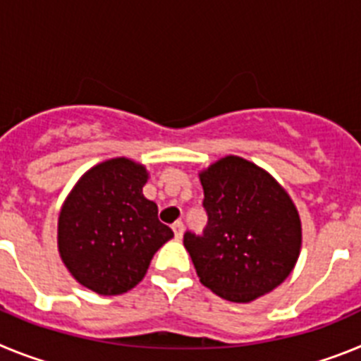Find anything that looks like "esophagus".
<instances>
[{
  "label": "esophagus",
  "instance_id": "obj_1",
  "mask_svg": "<svg viewBox=\"0 0 361 361\" xmlns=\"http://www.w3.org/2000/svg\"><path fill=\"white\" fill-rule=\"evenodd\" d=\"M171 228H173L175 238H177V240H180V238H183V235H184V224H183V222H175Z\"/></svg>",
  "mask_w": 361,
  "mask_h": 361
}]
</instances>
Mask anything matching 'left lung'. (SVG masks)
Segmentation results:
<instances>
[{"mask_svg":"<svg viewBox=\"0 0 361 361\" xmlns=\"http://www.w3.org/2000/svg\"><path fill=\"white\" fill-rule=\"evenodd\" d=\"M208 226L184 235L202 286L247 304L291 275L302 250V222L289 193L255 162L226 155L199 173Z\"/></svg>","mask_w":361,"mask_h":361,"instance_id":"obj_1","label":"left lung"}]
</instances>
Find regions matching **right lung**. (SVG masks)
I'll use <instances>...</instances> for the list:
<instances>
[{"mask_svg":"<svg viewBox=\"0 0 361 361\" xmlns=\"http://www.w3.org/2000/svg\"><path fill=\"white\" fill-rule=\"evenodd\" d=\"M148 170L116 157L92 166L57 219V250L70 275L103 296L123 295L145 279L153 255L173 237L157 204L142 195Z\"/></svg>","mask_w":361,"mask_h":361,"instance_id":"add662e5","label":"right lung"}]
</instances>
